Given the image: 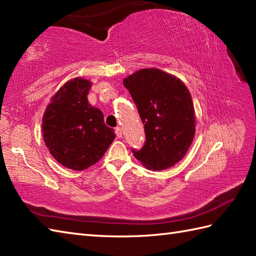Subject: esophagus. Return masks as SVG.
Returning a JSON list of instances; mask_svg holds the SVG:
<instances>
[{
  "instance_id": "34e87169",
  "label": "esophagus",
  "mask_w": 256,
  "mask_h": 256,
  "mask_svg": "<svg viewBox=\"0 0 256 256\" xmlns=\"http://www.w3.org/2000/svg\"><path fill=\"white\" fill-rule=\"evenodd\" d=\"M116 136H118V138H122V135H123V133H122V128H120V126L116 128Z\"/></svg>"
}]
</instances>
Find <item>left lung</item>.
<instances>
[{
  "instance_id": "8db88e82",
  "label": "left lung",
  "mask_w": 256,
  "mask_h": 256,
  "mask_svg": "<svg viewBox=\"0 0 256 256\" xmlns=\"http://www.w3.org/2000/svg\"><path fill=\"white\" fill-rule=\"evenodd\" d=\"M144 124L145 144L133 148L135 158L152 170L180 160L192 143L196 118L187 86L156 68L138 70L123 80Z\"/></svg>"
}]
</instances>
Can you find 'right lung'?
Masks as SVG:
<instances>
[{"label": "right lung", "instance_id": "right-lung-1", "mask_svg": "<svg viewBox=\"0 0 256 256\" xmlns=\"http://www.w3.org/2000/svg\"><path fill=\"white\" fill-rule=\"evenodd\" d=\"M91 82L74 78L64 84L46 108L42 135L59 164L84 170L99 162L116 134L104 124L103 113L88 102Z\"/></svg>", "mask_w": 256, "mask_h": 256}]
</instances>
